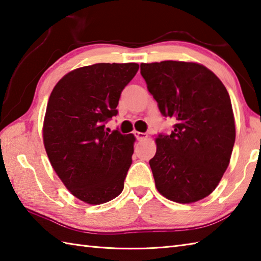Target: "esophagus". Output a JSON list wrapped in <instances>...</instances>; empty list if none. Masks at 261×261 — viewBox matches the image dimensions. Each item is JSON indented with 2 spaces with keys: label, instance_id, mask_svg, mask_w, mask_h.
Returning <instances> with one entry per match:
<instances>
[{
  "label": "esophagus",
  "instance_id": "obj_1",
  "mask_svg": "<svg viewBox=\"0 0 261 261\" xmlns=\"http://www.w3.org/2000/svg\"><path fill=\"white\" fill-rule=\"evenodd\" d=\"M135 136L138 141H144L146 140V138L148 137L147 134H145V133H140V132H136L135 133Z\"/></svg>",
  "mask_w": 261,
  "mask_h": 261
}]
</instances>
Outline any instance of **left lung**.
I'll return each mask as SVG.
<instances>
[{"mask_svg": "<svg viewBox=\"0 0 261 261\" xmlns=\"http://www.w3.org/2000/svg\"><path fill=\"white\" fill-rule=\"evenodd\" d=\"M141 74L161 114L175 119L171 134H159L150 160L156 189L175 203L205 198L221 181L236 141L226 88L197 63H142Z\"/></svg>", "mask_w": 261, "mask_h": 261, "instance_id": "left-lung-1", "label": "left lung"}]
</instances>
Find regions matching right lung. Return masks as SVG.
Returning <instances> with one entry per match:
<instances>
[{
    "instance_id": "right-lung-1",
    "label": "right lung",
    "mask_w": 261,
    "mask_h": 261,
    "mask_svg": "<svg viewBox=\"0 0 261 261\" xmlns=\"http://www.w3.org/2000/svg\"><path fill=\"white\" fill-rule=\"evenodd\" d=\"M136 63H98L63 76L47 103L42 136L51 167L80 200L100 205L124 189L135 137L106 130Z\"/></svg>"
}]
</instances>
